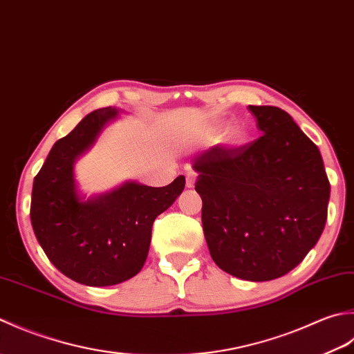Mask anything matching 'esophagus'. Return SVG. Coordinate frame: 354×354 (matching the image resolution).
I'll return each instance as SVG.
<instances>
[{"label":"esophagus","mask_w":354,"mask_h":354,"mask_svg":"<svg viewBox=\"0 0 354 354\" xmlns=\"http://www.w3.org/2000/svg\"><path fill=\"white\" fill-rule=\"evenodd\" d=\"M196 178H197L196 172H187V174H186V187H194V185H196Z\"/></svg>","instance_id":"esophagus-1"}]
</instances>
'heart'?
<instances>
[{"label": "heart", "instance_id": "1", "mask_svg": "<svg viewBox=\"0 0 354 354\" xmlns=\"http://www.w3.org/2000/svg\"><path fill=\"white\" fill-rule=\"evenodd\" d=\"M230 137H232V139L234 140H240V133H238V131H232V134H230Z\"/></svg>", "mask_w": 354, "mask_h": 354}]
</instances>
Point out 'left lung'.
I'll return each mask as SVG.
<instances>
[{
  "label": "left lung",
  "instance_id": "left-lung-1",
  "mask_svg": "<svg viewBox=\"0 0 354 354\" xmlns=\"http://www.w3.org/2000/svg\"><path fill=\"white\" fill-rule=\"evenodd\" d=\"M263 134L243 147L196 156L203 232L215 264L270 281L306 258L326 226L330 183L318 147L278 106H255Z\"/></svg>",
  "mask_w": 354,
  "mask_h": 354
}]
</instances>
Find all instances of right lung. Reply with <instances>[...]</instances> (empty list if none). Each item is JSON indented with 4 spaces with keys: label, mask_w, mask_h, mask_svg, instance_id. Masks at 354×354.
<instances>
[{
    "label": "right lung",
    "mask_w": 354,
    "mask_h": 354,
    "mask_svg": "<svg viewBox=\"0 0 354 354\" xmlns=\"http://www.w3.org/2000/svg\"><path fill=\"white\" fill-rule=\"evenodd\" d=\"M118 116L100 108L57 140L33 180L30 220L36 240L55 268L85 286H114L133 278L147 261L157 215L182 194L185 177L163 187L127 182L104 196L82 200L75 162Z\"/></svg>",
    "instance_id": "right-lung-1"
}]
</instances>
